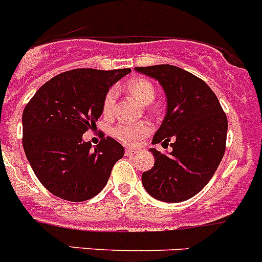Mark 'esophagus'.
Returning <instances> with one entry per match:
<instances>
[{
  "instance_id": "34e87169",
  "label": "esophagus",
  "mask_w": 262,
  "mask_h": 262,
  "mask_svg": "<svg viewBox=\"0 0 262 262\" xmlns=\"http://www.w3.org/2000/svg\"><path fill=\"white\" fill-rule=\"evenodd\" d=\"M134 154H136V151L130 150V148H126V150H125V155L129 156V158H133Z\"/></svg>"
}]
</instances>
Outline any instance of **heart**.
Here are the masks:
<instances>
[{
  "label": "heart",
  "instance_id": "1",
  "mask_svg": "<svg viewBox=\"0 0 262 262\" xmlns=\"http://www.w3.org/2000/svg\"><path fill=\"white\" fill-rule=\"evenodd\" d=\"M126 90L133 98L143 106H147L155 99V89L152 84L146 79H133L126 84ZM116 90L111 89L107 92L103 101V112L110 115L114 110L115 102H116ZM152 132V126L148 123H133V124H121L114 129V136L124 145L136 147L143 139L147 138Z\"/></svg>",
  "mask_w": 262,
  "mask_h": 262
}]
</instances>
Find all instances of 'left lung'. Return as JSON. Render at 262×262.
Instances as JSON below:
<instances>
[{
  "mask_svg": "<svg viewBox=\"0 0 262 262\" xmlns=\"http://www.w3.org/2000/svg\"><path fill=\"white\" fill-rule=\"evenodd\" d=\"M163 88L167 112L150 148L154 167L142 173V185L155 199L180 203L196 195L213 177L225 154L227 119L216 94L203 80L180 67H136Z\"/></svg>",
  "mask_w": 262,
  "mask_h": 262,
  "instance_id": "left-lung-1",
  "label": "left lung"
}]
</instances>
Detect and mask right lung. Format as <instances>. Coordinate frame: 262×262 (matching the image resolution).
Listing matches in <instances>:
<instances>
[{
	"label": "right lung",
	"mask_w": 262,
	"mask_h": 262,
	"mask_svg": "<svg viewBox=\"0 0 262 262\" xmlns=\"http://www.w3.org/2000/svg\"><path fill=\"white\" fill-rule=\"evenodd\" d=\"M130 71H67L43 84L26 106L24 152L36 177L53 195L85 202L106 186L124 147L107 137L93 148L82 134L101 117L110 88Z\"/></svg>",
	"instance_id": "add662e5"
}]
</instances>
